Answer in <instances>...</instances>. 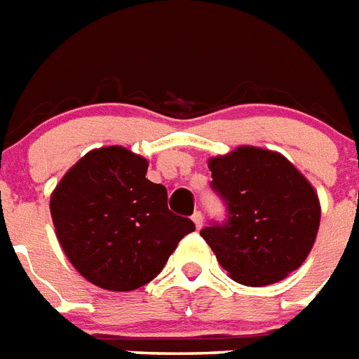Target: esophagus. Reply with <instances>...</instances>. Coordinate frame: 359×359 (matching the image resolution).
Here are the masks:
<instances>
[{"label": "esophagus", "mask_w": 359, "mask_h": 359, "mask_svg": "<svg viewBox=\"0 0 359 359\" xmlns=\"http://www.w3.org/2000/svg\"><path fill=\"white\" fill-rule=\"evenodd\" d=\"M193 222H194V226H196L198 229L202 228V224H203L202 211H194V213H193Z\"/></svg>", "instance_id": "obj_1"}]
</instances>
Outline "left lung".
<instances>
[{"label": "left lung", "mask_w": 359, "mask_h": 359, "mask_svg": "<svg viewBox=\"0 0 359 359\" xmlns=\"http://www.w3.org/2000/svg\"><path fill=\"white\" fill-rule=\"evenodd\" d=\"M209 170L228 219L200 235L229 278L263 287L297 271L319 231L320 203L311 183L282 154L256 146L211 157Z\"/></svg>", "instance_id": "left-lung-1"}]
</instances>
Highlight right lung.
Returning <instances> with one entry per match:
<instances>
[{"mask_svg":"<svg viewBox=\"0 0 359 359\" xmlns=\"http://www.w3.org/2000/svg\"><path fill=\"white\" fill-rule=\"evenodd\" d=\"M148 161L122 146L88 151L50 200L57 239L85 280L133 291L163 271L191 219L166 205V189L146 177Z\"/></svg>","mask_w":359,"mask_h":359,"instance_id":"right-lung-1","label":"right lung"}]
</instances>
